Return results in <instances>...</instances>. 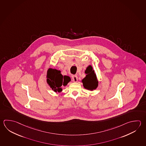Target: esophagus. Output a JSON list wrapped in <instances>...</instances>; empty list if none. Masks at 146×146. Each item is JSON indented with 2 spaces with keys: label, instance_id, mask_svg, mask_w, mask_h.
<instances>
[{
  "label": "esophagus",
  "instance_id": "1",
  "mask_svg": "<svg viewBox=\"0 0 146 146\" xmlns=\"http://www.w3.org/2000/svg\"><path fill=\"white\" fill-rule=\"evenodd\" d=\"M72 80L74 82H77V80H78V77H77V75H73L72 77Z\"/></svg>",
  "mask_w": 146,
  "mask_h": 146
}]
</instances>
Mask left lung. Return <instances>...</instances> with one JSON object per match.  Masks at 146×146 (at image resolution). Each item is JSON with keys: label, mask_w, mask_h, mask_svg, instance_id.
<instances>
[{"label": "left lung", "mask_w": 146, "mask_h": 146, "mask_svg": "<svg viewBox=\"0 0 146 146\" xmlns=\"http://www.w3.org/2000/svg\"><path fill=\"white\" fill-rule=\"evenodd\" d=\"M85 72L86 74V76L82 80L84 88L91 91L96 89L98 86L99 82L92 66H89Z\"/></svg>", "instance_id": "obj_1"}]
</instances>
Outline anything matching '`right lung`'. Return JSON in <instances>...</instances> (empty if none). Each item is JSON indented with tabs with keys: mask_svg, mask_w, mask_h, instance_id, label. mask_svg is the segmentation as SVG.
Segmentation results:
<instances>
[{
	"mask_svg": "<svg viewBox=\"0 0 146 146\" xmlns=\"http://www.w3.org/2000/svg\"><path fill=\"white\" fill-rule=\"evenodd\" d=\"M46 78L47 84L56 92H60L62 90V86H66L71 81L70 77L68 76H63L60 71L50 68L47 70Z\"/></svg>",
	"mask_w": 146,
	"mask_h": 146,
	"instance_id": "obj_1",
	"label": "right lung"
}]
</instances>
